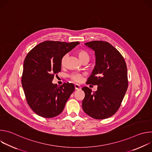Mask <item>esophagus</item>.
I'll return each instance as SVG.
<instances>
[{
    "mask_svg": "<svg viewBox=\"0 0 152 152\" xmlns=\"http://www.w3.org/2000/svg\"><path fill=\"white\" fill-rule=\"evenodd\" d=\"M75 87L76 90H80L81 89V86L79 85H78V84H75Z\"/></svg>",
    "mask_w": 152,
    "mask_h": 152,
    "instance_id": "1",
    "label": "esophagus"
}]
</instances>
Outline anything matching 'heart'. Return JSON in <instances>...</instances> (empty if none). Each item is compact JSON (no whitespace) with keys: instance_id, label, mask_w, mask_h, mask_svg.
Here are the masks:
<instances>
[{"instance_id":"1","label":"heart","mask_w":152,"mask_h":152,"mask_svg":"<svg viewBox=\"0 0 152 152\" xmlns=\"http://www.w3.org/2000/svg\"><path fill=\"white\" fill-rule=\"evenodd\" d=\"M77 54L80 59L81 61H90V54L86 52L85 50H79L77 52ZM67 57V55H65L61 59V64L63 65L64 64L65 60H66ZM70 78L72 80H73L74 82H79L82 78V75L79 73H73L72 75H70Z\"/></svg>"}]
</instances>
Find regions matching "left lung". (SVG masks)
Returning <instances> with one entry per match:
<instances>
[{
  "mask_svg": "<svg viewBox=\"0 0 152 152\" xmlns=\"http://www.w3.org/2000/svg\"><path fill=\"white\" fill-rule=\"evenodd\" d=\"M85 45L96 55V66L86 83L97 85V90L93 92L87 86L82 88L85 93L82 109L93 118L105 119L118 111L126 93V64L121 53L109 42L93 41Z\"/></svg>",
  "mask_w": 152,
  "mask_h": 152,
  "instance_id": "8db88e82",
  "label": "left lung"
}]
</instances>
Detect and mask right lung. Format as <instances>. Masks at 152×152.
<instances>
[{
  "instance_id": "obj_1",
  "label": "right lung",
  "mask_w": 152,
  "mask_h": 152,
  "mask_svg": "<svg viewBox=\"0 0 152 152\" xmlns=\"http://www.w3.org/2000/svg\"><path fill=\"white\" fill-rule=\"evenodd\" d=\"M78 45V41H46L26 55L21 84L29 106L37 115L52 118L62 112L75 85L68 82L58 86L52 80L61 72L62 58Z\"/></svg>"
}]
</instances>
